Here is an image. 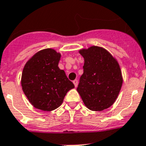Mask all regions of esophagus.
<instances>
[{
	"label": "esophagus",
	"instance_id": "obj_1",
	"mask_svg": "<svg viewBox=\"0 0 146 146\" xmlns=\"http://www.w3.org/2000/svg\"><path fill=\"white\" fill-rule=\"evenodd\" d=\"M73 84H74V85H75V87L76 88L77 86H78V83H79V82H78V80L75 79V80H74V81H73Z\"/></svg>",
	"mask_w": 146,
	"mask_h": 146
}]
</instances>
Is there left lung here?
Instances as JSON below:
<instances>
[{"mask_svg": "<svg viewBox=\"0 0 146 146\" xmlns=\"http://www.w3.org/2000/svg\"><path fill=\"white\" fill-rule=\"evenodd\" d=\"M79 52L85 63L77 92L90 110L108 109L115 103L122 86V74L118 61L100 46L82 48Z\"/></svg>", "mask_w": 146, "mask_h": 146, "instance_id": "obj_1", "label": "left lung"}]
</instances>
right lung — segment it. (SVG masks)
<instances>
[{
  "label": "right lung",
  "instance_id": "1",
  "mask_svg": "<svg viewBox=\"0 0 146 146\" xmlns=\"http://www.w3.org/2000/svg\"><path fill=\"white\" fill-rule=\"evenodd\" d=\"M61 53L45 48L33 55L23 68L21 84L23 92L36 109L52 111L61 106L74 85L58 67Z\"/></svg>",
  "mask_w": 146,
  "mask_h": 146
}]
</instances>
